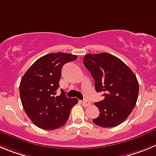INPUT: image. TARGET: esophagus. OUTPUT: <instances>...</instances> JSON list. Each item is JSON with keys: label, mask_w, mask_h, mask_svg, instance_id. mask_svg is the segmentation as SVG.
Listing matches in <instances>:
<instances>
[{"label": "esophagus", "mask_w": 156, "mask_h": 156, "mask_svg": "<svg viewBox=\"0 0 156 156\" xmlns=\"http://www.w3.org/2000/svg\"><path fill=\"white\" fill-rule=\"evenodd\" d=\"M81 103H82V105H83L84 106H85V107H86V106H89V105L91 104V102H89V101H88V100L82 101V102H81Z\"/></svg>", "instance_id": "34e87169"}]
</instances>
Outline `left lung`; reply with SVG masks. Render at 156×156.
Returning <instances> with one entry per match:
<instances>
[{"instance_id":"8db88e82","label":"left lung","mask_w":156,"mask_h":156,"mask_svg":"<svg viewBox=\"0 0 156 156\" xmlns=\"http://www.w3.org/2000/svg\"><path fill=\"white\" fill-rule=\"evenodd\" d=\"M83 63L94 78L95 91L105 96L95 102L99 115L92 122L102 127L120 125L137 102L139 85L135 75L120 59L107 53L86 54Z\"/></svg>"}]
</instances>
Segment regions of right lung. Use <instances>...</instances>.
<instances>
[{
	"label": "right lung",
	"mask_w": 156,
	"mask_h": 156,
	"mask_svg": "<svg viewBox=\"0 0 156 156\" xmlns=\"http://www.w3.org/2000/svg\"><path fill=\"white\" fill-rule=\"evenodd\" d=\"M76 55L51 53L40 57L21 79L19 93L25 112L35 125L44 130L62 127L69 118L71 109L78 102L61 94L55 96L66 63L75 61Z\"/></svg>",
	"instance_id": "add662e5"
}]
</instances>
